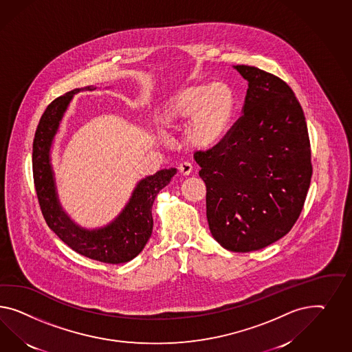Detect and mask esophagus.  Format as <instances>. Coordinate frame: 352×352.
<instances>
[{"mask_svg": "<svg viewBox=\"0 0 352 352\" xmlns=\"http://www.w3.org/2000/svg\"><path fill=\"white\" fill-rule=\"evenodd\" d=\"M192 170H193V166H192L190 162H183L179 164V171L183 175H190Z\"/></svg>", "mask_w": 352, "mask_h": 352, "instance_id": "34e87169", "label": "esophagus"}]
</instances>
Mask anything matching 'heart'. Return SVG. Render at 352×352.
I'll return each instance as SVG.
<instances>
[{
  "instance_id": "1",
  "label": "heart",
  "mask_w": 352,
  "mask_h": 352,
  "mask_svg": "<svg viewBox=\"0 0 352 352\" xmlns=\"http://www.w3.org/2000/svg\"><path fill=\"white\" fill-rule=\"evenodd\" d=\"M233 113L234 96L227 85H200L184 88L171 98L164 122L168 126L188 124V141L196 147L210 148L228 132Z\"/></svg>"
}]
</instances>
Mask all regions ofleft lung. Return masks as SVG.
Masks as SVG:
<instances>
[{"mask_svg":"<svg viewBox=\"0 0 352 352\" xmlns=\"http://www.w3.org/2000/svg\"><path fill=\"white\" fill-rule=\"evenodd\" d=\"M234 67L248 82L243 115L218 144L193 157L206 184L212 237L229 251L250 252L295 226L313 165L304 111L291 87L258 67Z\"/></svg>","mask_w":352,"mask_h":352,"instance_id":"left-lung-1","label":"left lung"}]
</instances>
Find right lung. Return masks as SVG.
Here are the masks:
<instances>
[{"label":"right lung","mask_w":352,"mask_h":352,"mask_svg":"<svg viewBox=\"0 0 352 352\" xmlns=\"http://www.w3.org/2000/svg\"><path fill=\"white\" fill-rule=\"evenodd\" d=\"M94 91L95 87H86ZM76 88L55 98L41 116L33 141V181L39 206L48 227L64 243L83 256L106 264L126 263L137 256L151 237L152 205L157 193L170 182L177 169H162L140 182L123 212L104 228L87 230L76 226L61 210L50 164V147L60 120Z\"/></svg>","instance_id":"obj_1"}]
</instances>
